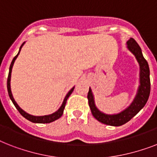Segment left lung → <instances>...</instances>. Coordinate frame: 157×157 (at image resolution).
Segmentation results:
<instances>
[{
  "label": "left lung",
  "instance_id": "obj_1",
  "mask_svg": "<svg viewBox=\"0 0 157 157\" xmlns=\"http://www.w3.org/2000/svg\"><path fill=\"white\" fill-rule=\"evenodd\" d=\"M127 48L135 56L139 64V68H140V73H139L140 86H139L136 96L131 104L129 105L126 109H124V111H122L118 114L107 115L100 112L96 107L93 93L90 88L89 90L88 95H87L89 106L90 107L91 112L94 117L96 120H98L99 122L107 124V125L120 126L127 123L135 115L138 114L139 111L145 106L150 95V90H151L150 70H149L147 62L144 59V55L142 54L141 48L138 45V43L135 41L134 38H130L127 41Z\"/></svg>",
  "mask_w": 157,
  "mask_h": 157
}]
</instances>
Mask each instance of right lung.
<instances>
[{"instance_id": "add662e5", "label": "right lung", "mask_w": 157, "mask_h": 157, "mask_svg": "<svg viewBox=\"0 0 157 157\" xmlns=\"http://www.w3.org/2000/svg\"><path fill=\"white\" fill-rule=\"evenodd\" d=\"M24 43L23 42L22 44V45L20 46L19 48V51H18V54L16 55L14 58L13 59L12 62H11V64H10V71H9V75H8V79H7V90H8V94H9V96H10V98L11 101L13 102V105L15 106V107L17 108L19 113H20L23 117H25L26 119L28 120V121H30L33 122V123H41V124H45V123H50V122H53L54 121H56L58 120L59 118L62 117V115L63 113V110H64V107H65V105H66L67 103V98L70 95H71V94L72 93V91L74 90V87L71 89V90L69 91L68 93L67 94L66 97L64 98L63 102V104L60 107H59V109L57 111V112H54L53 114H50V115H47V116H40V117H36V116H33V115H30L27 113L26 112H24L21 107H19L17 103L15 102V100L13 99V97L12 95V93H11V89H10V78H11V71H12V67H13V65L14 63V61H15V59H17V57L18 56V54L20 53V50H21V48L23 47V45H24Z\"/></svg>"}]
</instances>
